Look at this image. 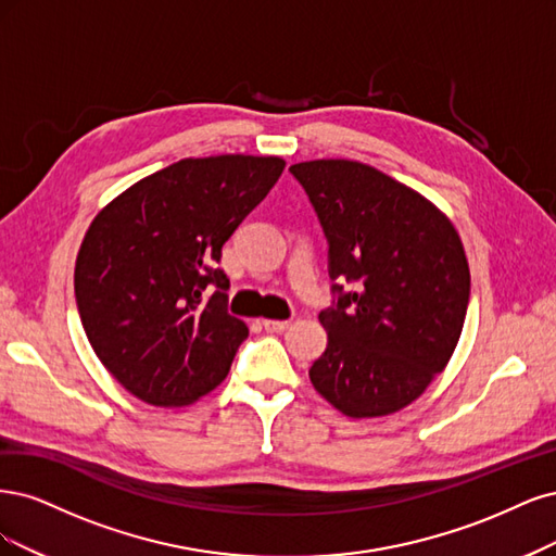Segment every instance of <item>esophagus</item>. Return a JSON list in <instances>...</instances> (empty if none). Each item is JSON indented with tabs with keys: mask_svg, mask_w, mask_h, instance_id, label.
I'll use <instances>...</instances> for the list:
<instances>
[{
	"mask_svg": "<svg viewBox=\"0 0 556 556\" xmlns=\"http://www.w3.org/2000/svg\"><path fill=\"white\" fill-rule=\"evenodd\" d=\"M289 326H291L289 320H273V318H265V320H263V328H265L267 332H283Z\"/></svg>",
	"mask_w": 556,
	"mask_h": 556,
	"instance_id": "obj_1",
	"label": "esophagus"
}]
</instances>
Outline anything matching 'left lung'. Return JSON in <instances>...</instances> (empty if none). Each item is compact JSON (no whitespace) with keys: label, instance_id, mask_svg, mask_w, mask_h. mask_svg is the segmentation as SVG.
<instances>
[{"label":"left lung","instance_id":"obj_1","mask_svg":"<svg viewBox=\"0 0 556 556\" xmlns=\"http://www.w3.org/2000/svg\"><path fill=\"white\" fill-rule=\"evenodd\" d=\"M289 170L324 226L337 295L318 314L328 346L309 379L349 418L395 414L459 342L471 291L462 240L434 203L361 161L316 159Z\"/></svg>","mask_w":556,"mask_h":556}]
</instances>
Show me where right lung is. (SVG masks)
Returning <instances> with one entry per match:
<instances>
[{
	"label": "right lung",
	"instance_id": "1",
	"mask_svg": "<svg viewBox=\"0 0 556 556\" xmlns=\"http://www.w3.org/2000/svg\"><path fill=\"white\" fill-rule=\"evenodd\" d=\"M279 156L182 159L122 191L89 224L76 302L103 367L152 406L217 388L249 330L230 316L224 242L275 187Z\"/></svg>",
	"mask_w": 556,
	"mask_h": 556
}]
</instances>
